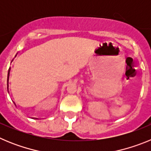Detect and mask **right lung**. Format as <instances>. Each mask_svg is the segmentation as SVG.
<instances>
[{"label": "right lung", "instance_id": "1", "mask_svg": "<svg viewBox=\"0 0 151 151\" xmlns=\"http://www.w3.org/2000/svg\"><path fill=\"white\" fill-rule=\"evenodd\" d=\"M10 69H9V71H8V76H7V85H8V79H9V74H10ZM8 88V87H7Z\"/></svg>", "mask_w": 151, "mask_h": 151}]
</instances>
